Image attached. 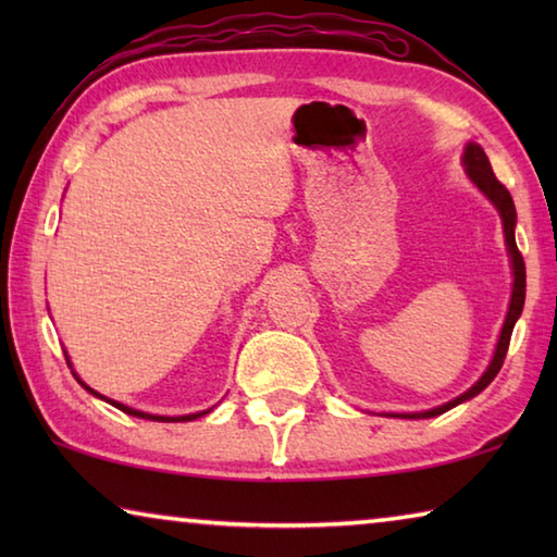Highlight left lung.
<instances>
[{
	"mask_svg": "<svg viewBox=\"0 0 557 557\" xmlns=\"http://www.w3.org/2000/svg\"><path fill=\"white\" fill-rule=\"evenodd\" d=\"M461 164L467 169V176L474 182V186L482 191L488 201L496 206L498 215H502V223H504V235H506V250H508V258H511V270H513V289H511V305H508V312L504 319V326H502V334H498V344H496V351L492 363H488V369L484 371L482 379H479L474 385L467 393H461L459 398L449 400L445 405H440V408H432L425 412H403V414H393V418H405V420H420V418H435V414H442L455 408V405L465 403L469 398H474V395L482 393L488 383L496 379V373L502 371L504 366V358L508 351V344H511V332L518 322V317L523 312V301H525V262L523 256L518 252L516 248V206L511 194H508V188L498 182L492 164H488V157L484 154V149L479 147L476 143H469L465 147V157H461Z\"/></svg>",
	"mask_w": 557,
	"mask_h": 557,
	"instance_id": "8db88e82",
	"label": "left lung"
}]
</instances>
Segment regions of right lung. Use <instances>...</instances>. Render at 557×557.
<instances>
[{"label": "right lung", "instance_id": "add662e5", "mask_svg": "<svg viewBox=\"0 0 557 557\" xmlns=\"http://www.w3.org/2000/svg\"><path fill=\"white\" fill-rule=\"evenodd\" d=\"M65 361H69V356H65ZM69 366H71V361H69ZM75 375V373H73ZM75 381H78L83 388H86L88 393H92L96 395V398H100V400H106V403H110V405H115L117 410H122V412H127V414H132V418H143V420H154V422H191V420H196V418H201V414H206V412H211V410H201V412H191V414H178V418H166V414H149V412H143V410H135V408H127V405H122V403H115V400H110V398H106V395H100V393H96L92 388H88L86 383H83L78 375H75Z\"/></svg>", "mask_w": 557, "mask_h": 557}]
</instances>
